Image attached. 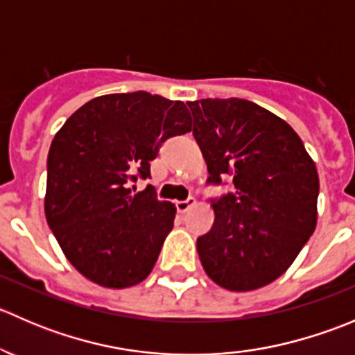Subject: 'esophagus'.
Masks as SVG:
<instances>
[{"mask_svg": "<svg viewBox=\"0 0 355 355\" xmlns=\"http://www.w3.org/2000/svg\"><path fill=\"white\" fill-rule=\"evenodd\" d=\"M194 206H196L194 198H189L185 200H177V202H175V207H177L178 213H185V211H189L191 207H194Z\"/></svg>", "mask_w": 355, "mask_h": 355, "instance_id": "34e87169", "label": "esophagus"}]
</instances>
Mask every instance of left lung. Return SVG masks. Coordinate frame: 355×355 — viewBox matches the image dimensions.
Here are the masks:
<instances>
[{
  "label": "left lung",
  "instance_id": "left-lung-1",
  "mask_svg": "<svg viewBox=\"0 0 355 355\" xmlns=\"http://www.w3.org/2000/svg\"><path fill=\"white\" fill-rule=\"evenodd\" d=\"M207 184L234 192L211 199L214 223L198 237L207 277L223 288L264 287L287 271L316 228V164L287 121L247 99L187 103Z\"/></svg>",
  "mask_w": 355,
  "mask_h": 355
}]
</instances>
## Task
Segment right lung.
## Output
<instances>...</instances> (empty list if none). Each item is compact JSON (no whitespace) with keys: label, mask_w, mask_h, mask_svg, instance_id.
Masks as SVG:
<instances>
[{"label":"right lung","mask_w":355,"mask_h":355,"mask_svg":"<svg viewBox=\"0 0 355 355\" xmlns=\"http://www.w3.org/2000/svg\"><path fill=\"white\" fill-rule=\"evenodd\" d=\"M189 130L184 103L137 91L91 99L55 135L46 220L85 278L125 288L151 273L177 209L153 185L135 192L132 184L151 178L163 142Z\"/></svg>","instance_id":"obj_1"}]
</instances>
